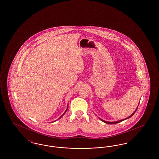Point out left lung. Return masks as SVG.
Returning a JSON list of instances; mask_svg holds the SVG:
<instances>
[{"label": "left lung", "instance_id": "left-lung-1", "mask_svg": "<svg viewBox=\"0 0 159 159\" xmlns=\"http://www.w3.org/2000/svg\"><path fill=\"white\" fill-rule=\"evenodd\" d=\"M137 109H138V107L136 108V110H135V111H134V113L132 114L129 117H127V118H126V119H123V120H119V121H111V122H110V121H105V120H102V119H101L100 118H99V119L100 120H101L102 121H104V123H107V124H110V125H113V124H116V123H120V122H121V121H123V120H126V119H129V118H130V117H132L134 114H135V113L136 112V110H137Z\"/></svg>", "mask_w": 159, "mask_h": 159}]
</instances>
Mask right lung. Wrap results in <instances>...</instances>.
<instances>
[{
    "instance_id": "add662e5",
    "label": "right lung",
    "mask_w": 159,
    "mask_h": 159,
    "mask_svg": "<svg viewBox=\"0 0 159 159\" xmlns=\"http://www.w3.org/2000/svg\"><path fill=\"white\" fill-rule=\"evenodd\" d=\"M67 109H68V107H67V109H66V111H65V112H64V114H62V116H61L60 118H61V117H62V116H63V115H64V114L66 113V111H67Z\"/></svg>"
}]
</instances>
